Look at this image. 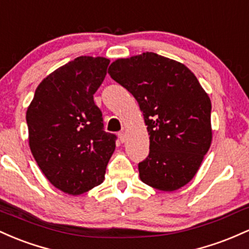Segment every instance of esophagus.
I'll return each mask as SVG.
<instances>
[{"mask_svg":"<svg viewBox=\"0 0 249 249\" xmlns=\"http://www.w3.org/2000/svg\"><path fill=\"white\" fill-rule=\"evenodd\" d=\"M119 139H120V141H121V142H124V140H125V134H124V130L119 133Z\"/></svg>","mask_w":249,"mask_h":249,"instance_id":"1","label":"esophagus"}]
</instances>
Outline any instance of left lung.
<instances>
[{"mask_svg":"<svg viewBox=\"0 0 249 249\" xmlns=\"http://www.w3.org/2000/svg\"><path fill=\"white\" fill-rule=\"evenodd\" d=\"M108 74L138 101L149 135L140 178L164 192L194 178L212 142L208 95L185 64L155 53L119 58Z\"/></svg>","mask_w":249,"mask_h":249,"instance_id":"1","label":"left lung"}]
</instances>
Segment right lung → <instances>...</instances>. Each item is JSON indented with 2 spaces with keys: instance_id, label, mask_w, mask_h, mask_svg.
<instances>
[{
  "instance_id": "1",
  "label": "right lung",
  "mask_w": 249,
  "mask_h": 249,
  "mask_svg": "<svg viewBox=\"0 0 249 249\" xmlns=\"http://www.w3.org/2000/svg\"><path fill=\"white\" fill-rule=\"evenodd\" d=\"M108 64L105 57H76L42 81L28 107L33 156L49 182L68 194L102 183L115 150L116 135L103 130L93 96Z\"/></svg>"
}]
</instances>
